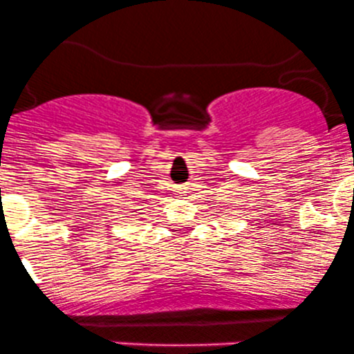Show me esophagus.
<instances>
[{"label":"esophagus","mask_w":354,"mask_h":354,"mask_svg":"<svg viewBox=\"0 0 354 354\" xmlns=\"http://www.w3.org/2000/svg\"><path fill=\"white\" fill-rule=\"evenodd\" d=\"M178 196H184V194H185V191H184V189H178Z\"/></svg>","instance_id":"1"}]
</instances>
